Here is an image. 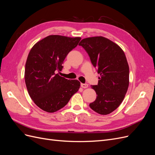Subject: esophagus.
Listing matches in <instances>:
<instances>
[{
    "label": "esophagus",
    "mask_w": 155,
    "mask_h": 155,
    "mask_svg": "<svg viewBox=\"0 0 155 155\" xmlns=\"http://www.w3.org/2000/svg\"><path fill=\"white\" fill-rule=\"evenodd\" d=\"M88 84H86V83H81V87L83 88H86L88 87Z\"/></svg>",
    "instance_id": "34e87169"
}]
</instances>
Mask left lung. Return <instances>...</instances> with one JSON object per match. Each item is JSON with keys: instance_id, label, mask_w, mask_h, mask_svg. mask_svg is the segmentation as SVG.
Listing matches in <instances>:
<instances>
[{"instance_id": "8db88e82", "label": "left lung", "mask_w": 155, "mask_h": 155, "mask_svg": "<svg viewBox=\"0 0 155 155\" xmlns=\"http://www.w3.org/2000/svg\"><path fill=\"white\" fill-rule=\"evenodd\" d=\"M86 50L100 74L96 100L89 105L97 113L107 115L123 101L129 84V67L124 51L114 42L102 36L83 39L79 44Z\"/></svg>"}]
</instances>
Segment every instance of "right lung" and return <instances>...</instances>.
<instances>
[{"label":"right lung","mask_w":155,"mask_h":155,"mask_svg":"<svg viewBox=\"0 0 155 155\" xmlns=\"http://www.w3.org/2000/svg\"><path fill=\"white\" fill-rule=\"evenodd\" d=\"M81 39L51 35L30 51L25 64L26 86L33 101L44 111L54 112L64 107L80 87L77 79L68 80L57 72L61 71L65 58Z\"/></svg>","instance_id":"1"}]
</instances>
